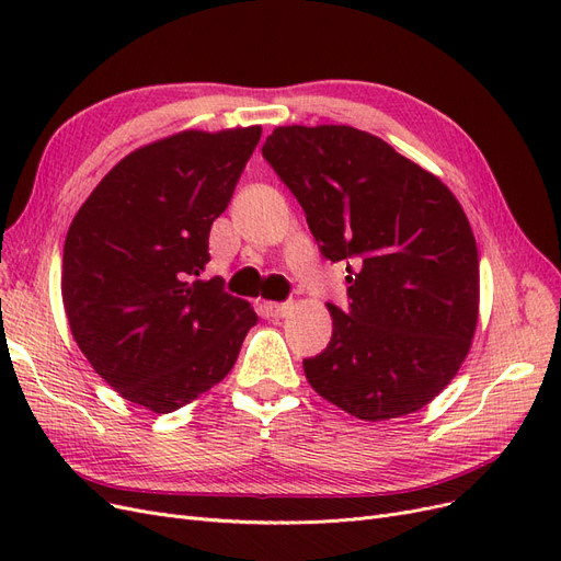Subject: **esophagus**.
Listing matches in <instances>:
<instances>
[{
    "label": "esophagus",
    "instance_id": "34e87169",
    "mask_svg": "<svg viewBox=\"0 0 561 561\" xmlns=\"http://www.w3.org/2000/svg\"><path fill=\"white\" fill-rule=\"evenodd\" d=\"M264 311H266V316H271V318H285L287 313L293 311V304H290V301H283V304L264 301Z\"/></svg>",
    "mask_w": 561,
    "mask_h": 561
}]
</instances>
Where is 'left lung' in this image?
Listing matches in <instances>:
<instances>
[{"label":"left lung","mask_w":561,"mask_h":561,"mask_svg":"<svg viewBox=\"0 0 561 561\" xmlns=\"http://www.w3.org/2000/svg\"><path fill=\"white\" fill-rule=\"evenodd\" d=\"M264 159L307 213L322 257L346 260L348 311L304 375L355 419L412 414L443 393L480 313L478 243L449 186L353 126H278Z\"/></svg>","instance_id":"8db88e82"}]
</instances>
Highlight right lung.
<instances>
[{"label": "right lung", "instance_id": "right-lung-1", "mask_svg": "<svg viewBox=\"0 0 561 561\" xmlns=\"http://www.w3.org/2000/svg\"><path fill=\"white\" fill-rule=\"evenodd\" d=\"M262 126L182 130L130 151L83 201L62 248L77 346L124 400L168 414L222 381L257 313L201 280L208 236Z\"/></svg>", "mask_w": 561, "mask_h": 561}]
</instances>
